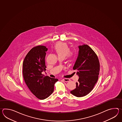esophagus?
I'll return each mask as SVG.
<instances>
[{
  "mask_svg": "<svg viewBox=\"0 0 122 122\" xmlns=\"http://www.w3.org/2000/svg\"><path fill=\"white\" fill-rule=\"evenodd\" d=\"M62 80H63V81H65V82H69V81H71L70 79H69L68 78L63 79Z\"/></svg>",
  "mask_w": 122,
  "mask_h": 122,
  "instance_id": "obj_1",
  "label": "esophagus"
}]
</instances>
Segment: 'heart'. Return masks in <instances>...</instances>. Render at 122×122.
Masks as SVG:
<instances>
[{"label":"heart","instance_id":"b5f03b06","mask_svg":"<svg viewBox=\"0 0 122 122\" xmlns=\"http://www.w3.org/2000/svg\"><path fill=\"white\" fill-rule=\"evenodd\" d=\"M54 49L59 56L71 57L73 55V51L70 50L67 45L64 42H59L56 44Z\"/></svg>","mask_w":122,"mask_h":122}]
</instances>
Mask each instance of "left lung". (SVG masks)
<instances>
[{
    "mask_svg": "<svg viewBox=\"0 0 122 122\" xmlns=\"http://www.w3.org/2000/svg\"><path fill=\"white\" fill-rule=\"evenodd\" d=\"M78 56L73 70L77 71L79 79L76 88L71 93L77 97H83L92 91L97 83L100 71V63L97 55L90 46H79Z\"/></svg>",
    "mask_w": 122,
    "mask_h": 122,
    "instance_id": "obj_1",
    "label": "left lung"
}]
</instances>
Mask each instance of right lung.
Segmentation results:
<instances>
[{"instance_id": "add662e5", "label": "right lung", "mask_w": 122, "mask_h": 122, "mask_svg": "<svg viewBox=\"0 0 122 122\" xmlns=\"http://www.w3.org/2000/svg\"><path fill=\"white\" fill-rule=\"evenodd\" d=\"M48 49L43 46L31 49L23 63V74L25 82L30 91L38 99L49 97L54 91V84L58 80L44 76L46 71L45 57Z\"/></svg>"}]
</instances>
